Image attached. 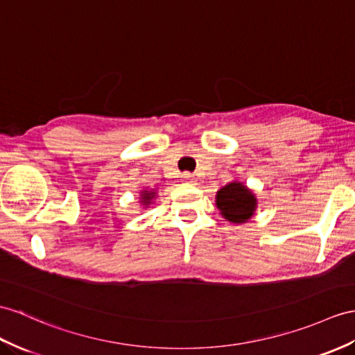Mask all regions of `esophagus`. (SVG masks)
<instances>
[{"label":"esophagus","instance_id":"esophagus-1","mask_svg":"<svg viewBox=\"0 0 355 355\" xmlns=\"http://www.w3.org/2000/svg\"><path fill=\"white\" fill-rule=\"evenodd\" d=\"M182 182H185V184H194L196 180H194V178L189 175V173H184L182 175Z\"/></svg>","mask_w":355,"mask_h":355}]
</instances>
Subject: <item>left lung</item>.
I'll return each instance as SVG.
<instances>
[{
  "label": "left lung",
  "instance_id": "8db88e82",
  "mask_svg": "<svg viewBox=\"0 0 355 355\" xmlns=\"http://www.w3.org/2000/svg\"><path fill=\"white\" fill-rule=\"evenodd\" d=\"M215 205L223 218L233 224H244L253 217L257 207L256 194L239 180L224 185L215 196Z\"/></svg>",
  "mask_w": 355,
  "mask_h": 355
}]
</instances>
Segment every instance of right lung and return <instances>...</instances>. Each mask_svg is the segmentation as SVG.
<instances>
[{"mask_svg": "<svg viewBox=\"0 0 355 355\" xmlns=\"http://www.w3.org/2000/svg\"><path fill=\"white\" fill-rule=\"evenodd\" d=\"M155 197H157V191H155V189L144 188L140 191V203L143 205V207H149L153 203Z\"/></svg>", "mask_w": 355, "mask_h": 355, "instance_id": "add662e5", "label": "right lung"}]
</instances>
